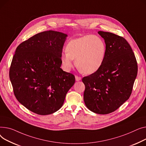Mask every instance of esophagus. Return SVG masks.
I'll list each match as a JSON object with an SVG mask.
<instances>
[{"instance_id": "esophagus-1", "label": "esophagus", "mask_w": 146, "mask_h": 146, "mask_svg": "<svg viewBox=\"0 0 146 146\" xmlns=\"http://www.w3.org/2000/svg\"><path fill=\"white\" fill-rule=\"evenodd\" d=\"M81 80V78L80 76H77V75H75V80L76 81H80Z\"/></svg>"}]
</instances>
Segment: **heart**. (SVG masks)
<instances>
[{
  "label": "heart",
  "mask_w": 146,
  "mask_h": 146,
  "mask_svg": "<svg viewBox=\"0 0 146 146\" xmlns=\"http://www.w3.org/2000/svg\"><path fill=\"white\" fill-rule=\"evenodd\" d=\"M66 52L61 56V62L66 71L76 65L84 74H91L97 71L103 64L106 46L101 38L96 35H85L70 40L66 47Z\"/></svg>",
  "instance_id": "b5f03b06"
}]
</instances>
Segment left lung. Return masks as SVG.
Wrapping results in <instances>:
<instances>
[{"label":"left lung","instance_id":"obj_1","mask_svg":"<svg viewBox=\"0 0 146 146\" xmlns=\"http://www.w3.org/2000/svg\"><path fill=\"white\" fill-rule=\"evenodd\" d=\"M106 46L104 61L100 69L82 79L84 100L92 112H114L130 98L137 75V62L128 42L116 34L99 31Z\"/></svg>","mask_w":146,"mask_h":146}]
</instances>
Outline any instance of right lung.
I'll use <instances>...</instances> for the list:
<instances>
[{
  "instance_id": "obj_1",
  "label": "right lung",
  "mask_w": 146,
  "mask_h": 146,
  "mask_svg": "<svg viewBox=\"0 0 146 146\" xmlns=\"http://www.w3.org/2000/svg\"><path fill=\"white\" fill-rule=\"evenodd\" d=\"M67 35L40 32L16 48L9 70L15 96L32 112L52 114L61 108L75 76L61 68L62 48Z\"/></svg>"
}]
</instances>
